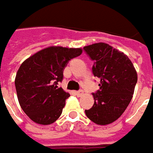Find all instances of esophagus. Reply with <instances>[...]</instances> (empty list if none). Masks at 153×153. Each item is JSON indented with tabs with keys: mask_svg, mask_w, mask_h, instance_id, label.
Returning <instances> with one entry per match:
<instances>
[{
	"mask_svg": "<svg viewBox=\"0 0 153 153\" xmlns=\"http://www.w3.org/2000/svg\"><path fill=\"white\" fill-rule=\"evenodd\" d=\"M75 93H76V95L77 97H80V96H82V95L84 94V91H83L82 90H79V91H76Z\"/></svg>",
	"mask_w": 153,
	"mask_h": 153,
	"instance_id": "esophagus-1",
	"label": "esophagus"
}]
</instances>
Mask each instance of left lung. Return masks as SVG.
<instances>
[{
	"label": "left lung",
	"mask_w": 153,
	"mask_h": 153,
	"mask_svg": "<svg viewBox=\"0 0 153 153\" xmlns=\"http://www.w3.org/2000/svg\"><path fill=\"white\" fill-rule=\"evenodd\" d=\"M94 62L92 73L100 78V90L93 93L91 108L86 116L94 123L106 125L116 121L131 101L137 74L133 63L123 52L105 43H96L84 48Z\"/></svg>",
	"instance_id": "8db88e82"
}]
</instances>
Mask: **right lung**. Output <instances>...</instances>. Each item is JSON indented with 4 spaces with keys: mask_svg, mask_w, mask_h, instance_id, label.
Segmentation results:
<instances>
[{
    "mask_svg": "<svg viewBox=\"0 0 153 153\" xmlns=\"http://www.w3.org/2000/svg\"><path fill=\"white\" fill-rule=\"evenodd\" d=\"M81 48L50 47L26 59L17 70L15 85L24 112L36 123L48 125L62 114L69 93L58 87L68 62Z\"/></svg>",
    "mask_w": 153,
    "mask_h": 153,
    "instance_id": "obj_1",
    "label": "right lung"
}]
</instances>
